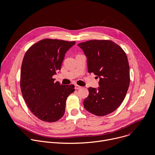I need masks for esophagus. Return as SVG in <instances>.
<instances>
[{"mask_svg": "<svg viewBox=\"0 0 155 155\" xmlns=\"http://www.w3.org/2000/svg\"><path fill=\"white\" fill-rule=\"evenodd\" d=\"M81 86H78V85H75V89H81Z\"/></svg>", "mask_w": 155, "mask_h": 155, "instance_id": "esophagus-1", "label": "esophagus"}]
</instances>
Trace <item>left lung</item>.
Here are the masks:
<instances>
[{
    "mask_svg": "<svg viewBox=\"0 0 155 155\" xmlns=\"http://www.w3.org/2000/svg\"><path fill=\"white\" fill-rule=\"evenodd\" d=\"M78 46L86 58L88 72L99 77V87H89L84 107L97 116L115 111L123 101L130 84L129 64L123 49L110 40H89Z\"/></svg>",
    "mask_w": 155,
    "mask_h": 155,
    "instance_id": "1",
    "label": "left lung"
}]
</instances>
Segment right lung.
Masks as SVG:
<instances>
[{"label":"right lung","instance_id":"obj_1","mask_svg":"<svg viewBox=\"0 0 155 155\" xmlns=\"http://www.w3.org/2000/svg\"><path fill=\"white\" fill-rule=\"evenodd\" d=\"M75 41L43 39L31 46L23 57L20 88L28 108L38 119L55 122L64 114L68 97L74 85L54 83V75L61 69L66 52Z\"/></svg>","mask_w":155,"mask_h":155}]
</instances>
